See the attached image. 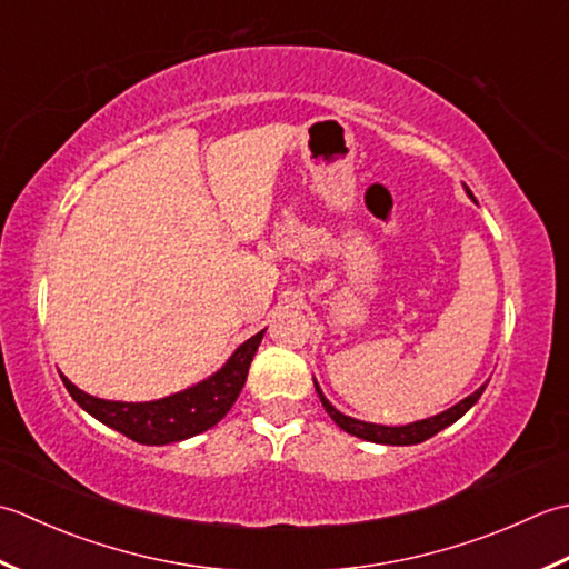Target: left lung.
<instances>
[{"label": "left lung", "instance_id": "obj_1", "mask_svg": "<svg viewBox=\"0 0 569 569\" xmlns=\"http://www.w3.org/2000/svg\"><path fill=\"white\" fill-rule=\"evenodd\" d=\"M467 189V187H463ZM467 193L471 196V191L467 189ZM473 199V196H471ZM317 386V382H315ZM486 390V386H481L477 392H471L469 398H463L461 402L451 405L449 410L439 412L435 417H427V420H417V422H410V425H402V427H388V425H373V422H363V420H356V417H349L343 415L333 408V405L323 398V392L319 390L317 386V392H319V400L323 405V410L329 412L331 420L341 427L343 432H349L353 437H361L366 439V442H376V445H398V447H405V445H420L425 442V439L435 437L437 432H442L445 427L455 425L459 417L467 412L473 402H477L481 398V392Z\"/></svg>", "mask_w": 569, "mask_h": 569}]
</instances>
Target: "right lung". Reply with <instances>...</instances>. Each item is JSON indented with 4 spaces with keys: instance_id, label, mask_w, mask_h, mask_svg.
Masks as SVG:
<instances>
[{
    "instance_id": "1",
    "label": "right lung",
    "mask_w": 569,
    "mask_h": 569,
    "mask_svg": "<svg viewBox=\"0 0 569 569\" xmlns=\"http://www.w3.org/2000/svg\"><path fill=\"white\" fill-rule=\"evenodd\" d=\"M262 333L264 329L250 336L246 343H240L236 353L211 378L152 402H118L92 398L88 392L76 388L66 376H61V380L80 408L102 425L130 437L132 442L152 447L181 442V439L211 430L233 408V402L238 400L240 390L248 380L252 356L258 351Z\"/></svg>"
}]
</instances>
